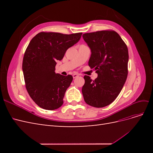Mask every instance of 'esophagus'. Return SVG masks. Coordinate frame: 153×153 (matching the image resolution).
I'll return each mask as SVG.
<instances>
[{
	"label": "esophagus",
	"mask_w": 153,
	"mask_h": 153,
	"mask_svg": "<svg viewBox=\"0 0 153 153\" xmlns=\"http://www.w3.org/2000/svg\"><path fill=\"white\" fill-rule=\"evenodd\" d=\"M78 75H77V74H73V78H76V77H78Z\"/></svg>",
	"instance_id": "34e87169"
}]
</instances>
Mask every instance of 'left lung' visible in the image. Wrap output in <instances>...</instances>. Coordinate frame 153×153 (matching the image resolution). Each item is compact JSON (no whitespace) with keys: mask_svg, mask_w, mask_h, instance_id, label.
I'll list each match as a JSON object with an SVG mask.
<instances>
[{"mask_svg":"<svg viewBox=\"0 0 153 153\" xmlns=\"http://www.w3.org/2000/svg\"><path fill=\"white\" fill-rule=\"evenodd\" d=\"M91 55L89 66L98 74L94 80L84 76L82 92L85 103L96 108L112 103L121 91L128 76V50L116 32L101 30L82 36Z\"/></svg>","mask_w":153,"mask_h":153,"instance_id":"8db88e82","label":"left lung"}]
</instances>
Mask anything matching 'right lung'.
<instances>
[{"mask_svg": "<svg viewBox=\"0 0 153 153\" xmlns=\"http://www.w3.org/2000/svg\"><path fill=\"white\" fill-rule=\"evenodd\" d=\"M82 34L42 32L30 41L23 59L22 70L27 91L41 108L53 110L62 105L73 76L55 73V66L66 50L78 42Z\"/></svg>", "mask_w": 153, "mask_h": 153, "instance_id": "add662e5", "label": "right lung"}]
</instances>
